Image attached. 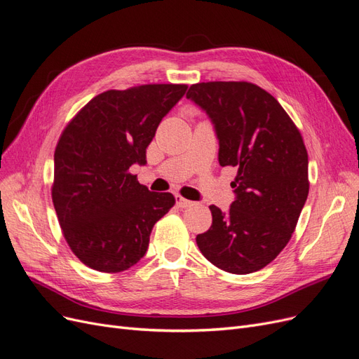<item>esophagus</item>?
<instances>
[{"instance_id": "obj_1", "label": "esophagus", "mask_w": 359, "mask_h": 359, "mask_svg": "<svg viewBox=\"0 0 359 359\" xmlns=\"http://www.w3.org/2000/svg\"><path fill=\"white\" fill-rule=\"evenodd\" d=\"M175 201H177V205L180 206V208H187V206L194 205V202H191V201H189V199H186V198L180 196V194H177V196H175Z\"/></svg>"}]
</instances>
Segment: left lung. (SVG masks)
Masks as SVG:
<instances>
[{"label":"left lung","mask_w":359,"mask_h":359,"mask_svg":"<svg viewBox=\"0 0 359 359\" xmlns=\"http://www.w3.org/2000/svg\"><path fill=\"white\" fill-rule=\"evenodd\" d=\"M187 99L211 118L220 166L238 169L229 212L210 206L212 224L196 236L198 247L226 273H255L286 247L307 201L302 136L281 104L255 83H194Z\"/></svg>","instance_id":"8db88e82"}]
</instances>
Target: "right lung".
<instances>
[{"instance_id": "add662e5", "label": "right lung", "mask_w": 359, "mask_h": 359, "mask_svg": "<svg viewBox=\"0 0 359 359\" xmlns=\"http://www.w3.org/2000/svg\"><path fill=\"white\" fill-rule=\"evenodd\" d=\"M182 83L109 90L64 128L53 154L52 202L72 252L100 273H121L147 253L172 193L149 191L128 169L145 165L156 130L186 94Z\"/></svg>"}]
</instances>
